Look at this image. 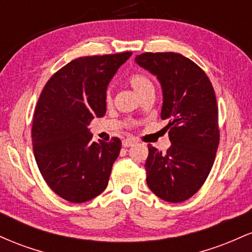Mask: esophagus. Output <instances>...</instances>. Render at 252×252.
<instances>
[{
	"mask_svg": "<svg viewBox=\"0 0 252 252\" xmlns=\"http://www.w3.org/2000/svg\"><path fill=\"white\" fill-rule=\"evenodd\" d=\"M136 141L134 140V138H124V140L122 141V144L123 147H126V148H128V147H131L132 144H135Z\"/></svg>",
	"mask_w": 252,
	"mask_h": 252,
	"instance_id": "1",
	"label": "esophagus"
}]
</instances>
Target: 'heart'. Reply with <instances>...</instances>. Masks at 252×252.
I'll use <instances>...</instances> for the list:
<instances>
[{"mask_svg": "<svg viewBox=\"0 0 252 252\" xmlns=\"http://www.w3.org/2000/svg\"><path fill=\"white\" fill-rule=\"evenodd\" d=\"M128 82L130 85H131V88L135 90L136 92H137L138 94H142L144 91H147V90L149 89H154V85H153V82L152 79L147 76V74L142 73V72H136V73H132L131 76L129 77ZM111 90L110 88L106 90L105 92V102L110 104L111 103Z\"/></svg>", "mask_w": 252, "mask_h": 252, "instance_id": "heart-1", "label": "heart"}]
</instances>
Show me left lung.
Returning a JSON list of instances; mask_svg holds the SVG:
<instances>
[{
  "mask_svg": "<svg viewBox=\"0 0 252 252\" xmlns=\"http://www.w3.org/2000/svg\"><path fill=\"white\" fill-rule=\"evenodd\" d=\"M136 63L160 80L161 118L168 121L172 146L166 153L148 144L147 185L168 202L189 199L206 181L219 144L218 105L209 77L189 58L147 52Z\"/></svg>",
  "mask_w": 252,
  "mask_h": 252,
  "instance_id": "obj_1",
  "label": "left lung"
}]
</instances>
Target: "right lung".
<instances>
[{
    "label": "right lung",
    "instance_id": "add662e5",
    "mask_svg": "<svg viewBox=\"0 0 252 252\" xmlns=\"http://www.w3.org/2000/svg\"><path fill=\"white\" fill-rule=\"evenodd\" d=\"M131 54L78 58L42 89L32 126L34 158L51 189L65 200L89 201L108 186L122 142H92L88 126L105 115L108 84Z\"/></svg>",
    "mask_w": 252,
    "mask_h": 252
}]
</instances>
